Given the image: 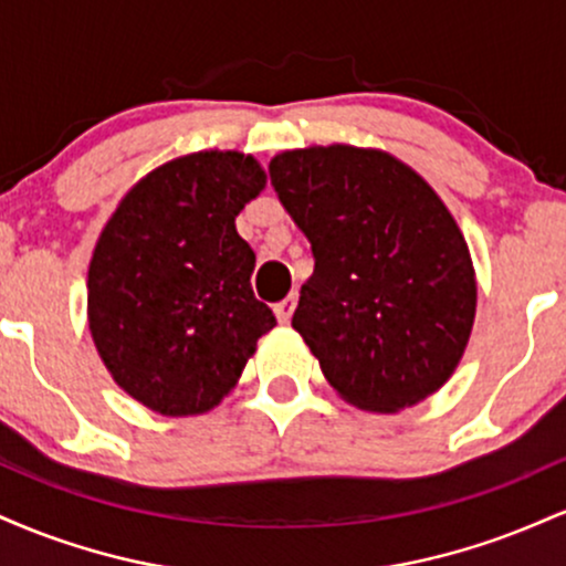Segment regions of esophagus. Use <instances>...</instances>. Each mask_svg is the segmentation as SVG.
<instances>
[{
	"label": "esophagus",
	"mask_w": 566,
	"mask_h": 566,
	"mask_svg": "<svg viewBox=\"0 0 566 566\" xmlns=\"http://www.w3.org/2000/svg\"><path fill=\"white\" fill-rule=\"evenodd\" d=\"M295 305H297V295H295V292H292V295H287V297H284V301H279L274 305L276 319L282 322V324H287L290 316H292V311H295Z\"/></svg>",
	"instance_id": "34e87169"
}]
</instances>
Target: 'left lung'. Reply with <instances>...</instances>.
I'll list each match as a JSON object with an SVG mask.
<instances>
[{
	"mask_svg": "<svg viewBox=\"0 0 566 566\" xmlns=\"http://www.w3.org/2000/svg\"><path fill=\"white\" fill-rule=\"evenodd\" d=\"M271 186L311 242L292 327L354 407L399 412L439 391L476 316L469 244L431 186L378 148L282 151Z\"/></svg>",
	"mask_w": 566,
	"mask_h": 566,
	"instance_id": "left-lung-1",
	"label": "left lung"
}]
</instances>
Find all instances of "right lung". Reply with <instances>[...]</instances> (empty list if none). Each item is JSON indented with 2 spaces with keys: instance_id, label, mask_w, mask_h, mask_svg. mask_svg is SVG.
<instances>
[{
  "instance_id": "1",
  "label": "right lung",
  "mask_w": 566,
  "mask_h": 566,
  "mask_svg": "<svg viewBox=\"0 0 566 566\" xmlns=\"http://www.w3.org/2000/svg\"><path fill=\"white\" fill-rule=\"evenodd\" d=\"M265 188L239 151H197L140 178L97 237L87 319L116 386L167 418L237 386L274 314L252 295L255 252L237 216Z\"/></svg>"
}]
</instances>
